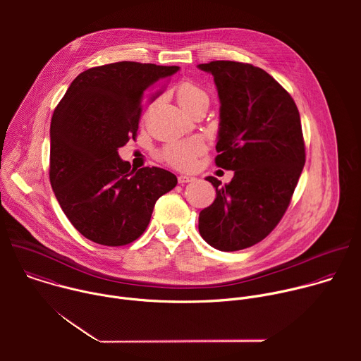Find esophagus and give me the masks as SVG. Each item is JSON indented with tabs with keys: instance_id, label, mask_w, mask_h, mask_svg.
<instances>
[{
	"instance_id": "1",
	"label": "esophagus",
	"mask_w": 361,
	"mask_h": 361,
	"mask_svg": "<svg viewBox=\"0 0 361 361\" xmlns=\"http://www.w3.org/2000/svg\"><path fill=\"white\" fill-rule=\"evenodd\" d=\"M195 178L194 177H191V176H178V183L180 184H185V183H190V181H194Z\"/></svg>"
}]
</instances>
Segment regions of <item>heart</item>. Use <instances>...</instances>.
I'll list each match as a JSON object with an SVG mask.
<instances>
[{"label": "heart", "mask_w": 361, "mask_h": 361, "mask_svg": "<svg viewBox=\"0 0 361 361\" xmlns=\"http://www.w3.org/2000/svg\"><path fill=\"white\" fill-rule=\"evenodd\" d=\"M200 99H209L198 85L190 81H184L177 88V101L181 109H188L195 104ZM205 149V144L198 140H185V141H174L167 144L161 151V159L170 166L178 170H190L195 166V160Z\"/></svg>", "instance_id": "1"}]
</instances>
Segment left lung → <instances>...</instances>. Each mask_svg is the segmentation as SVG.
I'll return each instance as SVG.
<instances>
[{"instance_id": "obj_1", "label": "left lung", "mask_w": 361, "mask_h": 361, "mask_svg": "<svg viewBox=\"0 0 361 361\" xmlns=\"http://www.w3.org/2000/svg\"><path fill=\"white\" fill-rule=\"evenodd\" d=\"M198 68L214 77L220 98L217 167L228 184L200 212L198 231L212 247L237 251L266 238L284 216L305 163L301 121L291 95L264 70L237 61Z\"/></svg>"}]
</instances>
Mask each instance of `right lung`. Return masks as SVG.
<instances>
[{
	"instance_id": "1",
	"label": "right lung",
	"mask_w": 361,
	"mask_h": 361,
	"mask_svg": "<svg viewBox=\"0 0 361 361\" xmlns=\"http://www.w3.org/2000/svg\"><path fill=\"white\" fill-rule=\"evenodd\" d=\"M178 70L134 61L94 67L59 102L49 127V181L85 238L111 247L137 240L156 201L177 185L164 169H131L118 148L137 137L147 91Z\"/></svg>"
}]
</instances>
